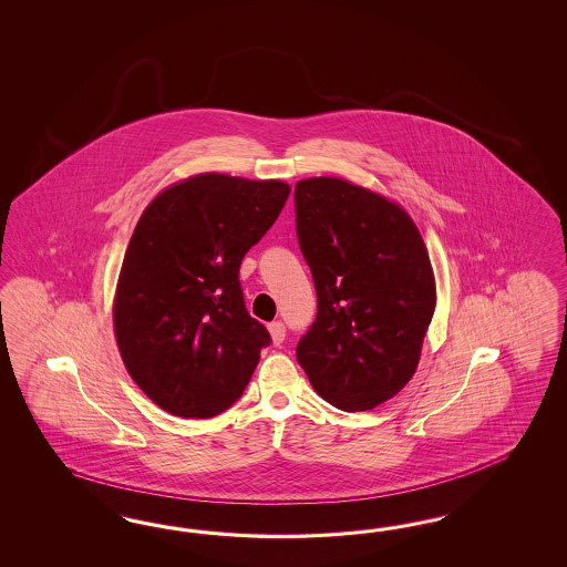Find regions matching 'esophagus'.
Masks as SVG:
<instances>
[{"label":"esophagus","mask_w":567,"mask_h":567,"mask_svg":"<svg viewBox=\"0 0 567 567\" xmlns=\"http://www.w3.org/2000/svg\"><path fill=\"white\" fill-rule=\"evenodd\" d=\"M268 330H270L272 343L280 344L285 341V337H287V328H285V324H282L280 320H276L272 324H268Z\"/></svg>","instance_id":"esophagus-1"}]
</instances>
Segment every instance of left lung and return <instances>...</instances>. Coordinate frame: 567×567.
<instances>
[{"instance_id":"obj_1","label":"left lung","mask_w":567,"mask_h":567,"mask_svg":"<svg viewBox=\"0 0 567 567\" xmlns=\"http://www.w3.org/2000/svg\"><path fill=\"white\" fill-rule=\"evenodd\" d=\"M295 226L318 295L297 344L313 391L344 412H365L413 377L436 291L412 218L341 178L295 185Z\"/></svg>"}]
</instances>
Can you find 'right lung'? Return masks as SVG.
Listing matches in <instances>:
<instances>
[{"label":"right lung","instance_id":"obj_1","mask_svg":"<svg viewBox=\"0 0 567 567\" xmlns=\"http://www.w3.org/2000/svg\"><path fill=\"white\" fill-rule=\"evenodd\" d=\"M289 190L212 172L143 212L122 261L114 330L128 374L162 410L212 417L243 395L272 339L245 308L240 261Z\"/></svg>","mask_w":567,"mask_h":567}]
</instances>
